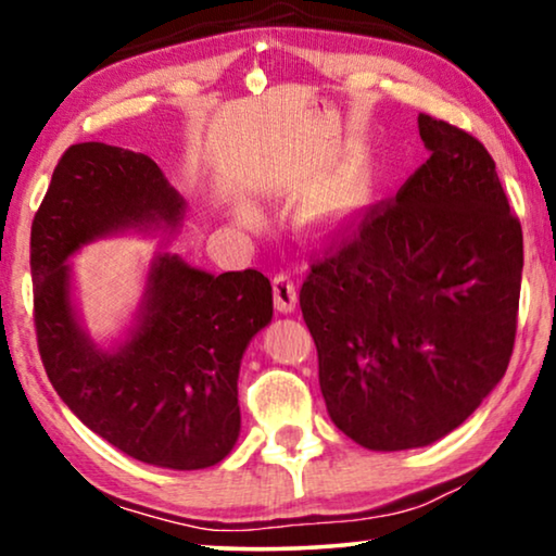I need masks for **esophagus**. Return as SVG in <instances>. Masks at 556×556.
Segmentation results:
<instances>
[{"label": "esophagus", "instance_id": "obj_1", "mask_svg": "<svg viewBox=\"0 0 556 556\" xmlns=\"http://www.w3.org/2000/svg\"><path fill=\"white\" fill-rule=\"evenodd\" d=\"M273 301H276V308L280 314H291L299 306V291H295V283L288 273H278L273 278Z\"/></svg>", "mask_w": 556, "mask_h": 556}]
</instances>
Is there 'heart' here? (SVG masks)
<instances>
[{"label": "heart", "mask_w": 556, "mask_h": 556, "mask_svg": "<svg viewBox=\"0 0 556 556\" xmlns=\"http://www.w3.org/2000/svg\"><path fill=\"white\" fill-rule=\"evenodd\" d=\"M367 194H369V185L359 172L339 177L337 181H331L329 187H324L321 192L308 202L306 207L308 223L316 225L318 230L324 232L344 230V227L359 215L364 202H367ZM235 217H238V223L245 227H253L257 219H261L257 210L248 202H240L238 207H235Z\"/></svg>", "instance_id": "obj_1"}]
</instances>
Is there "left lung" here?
Returning <instances> with one entry per match:
<instances>
[{"instance_id":"obj_1","label":"left lung","mask_w":556,"mask_h":556,"mask_svg":"<svg viewBox=\"0 0 556 556\" xmlns=\"http://www.w3.org/2000/svg\"><path fill=\"white\" fill-rule=\"evenodd\" d=\"M430 159L311 265L301 311L333 425L369 451L445 438L506 375L523 238L473 136L420 113Z\"/></svg>"}]
</instances>
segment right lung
Masks as SVG:
<instances>
[{
	"instance_id": "right-lung-1",
	"label": "right lung",
	"mask_w": 556,
	"mask_h": 556,
	"mask_svg": "<svg viewBox=\"0 0 556 556\" xmlns=\"http://www.w3.org/2000/svg\"><path fill=\"white\" fill-rule=\"evenodd\" d=\"M185 215L151 156L75 143L35 215L29 268L37 346L71 413L136 460L200 470L240 438V362L273 318L270 280L253 268L215 276L159 250L131 324L101 344L83 326L71 265L96 240L179 232Z\"/></svg>"
}]
</instances>
